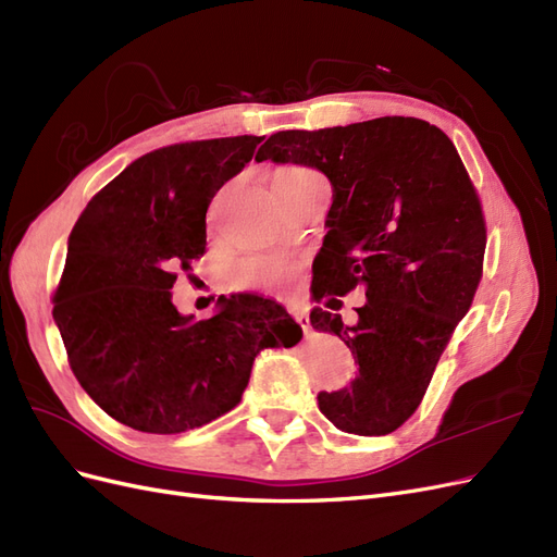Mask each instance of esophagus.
Returning a JSON list of instances; mask_svg holds the SVG:
<instances>
[{
  "label": "esophagus",
  "instance_id": "34e87169",
  "mask_svg": "<svg viewBox=\"0 0 557 557\" xmlns=\"http://www.w3.org/2000/svg\"><path fill=\"white\" fill-rule=\"evenodd\" d=\"M290 315L297 320L299 327L305 330V334H309V327H311V323H309V313H307V309L295 307V309H290Z\"/></svg>",
  "mask_w": 557,
  "mask_h": 557
}]
</instances>
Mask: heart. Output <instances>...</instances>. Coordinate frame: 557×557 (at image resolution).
Masks as SVG:
<instances>
[{
  "label": "heart",
  "mask_w": 557,
  "mask_h": 557,
  "mask_svg": "<svg viewBox=\"0 0 557 557\" xmlns=\"http://www.w3.org/2000/svg\"><path fill=\"white\" fill-rule=\"evenodd\" d=\"M327 183L325 176L305 164H293L274 181L276 197H288L307 190L309 185ZM297 264L281 256H250L239 260L232 269V283L244 290H285L295 278Z\"/></svg>",
  "instance_id": "1"
}]
</instances>
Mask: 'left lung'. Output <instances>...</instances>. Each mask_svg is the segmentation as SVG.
<instances>
[{
	"instance_id": "1",
	"label": "left lung",
	"mask_w": 557,
	"mask_h": 557,
	"mask_svg": "<svg viewBox=\"0 0 557 557\" xmlns=\"http://www.w3.org/2000/svg\"><path fill=\"white\" fill-rule=\"evenodd\" d=\"M258 162L323 172L334 199L313 262L315 301L362 288L358 325L311 311V325L350 348L358 376L318 407L350 434H391L416 413L483 276L485 218L446 134L420 117L383 115L325 129L276 132ZM332 309V307H330Z\"/></svg>"
}]
</instances>
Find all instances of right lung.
<instances>
[{
    "label": "right lung",
    "mask_w": 557,
    "mask_h": 557,
    "mask_svg": "<svg viewBox=\"0 0 557 557\" xmlns=\"http://www.w3.org/2000/svg\"><path fill=\"white\" fill-rule=\"evenodd\" d=\"M264 137L172 144L134 160L83 209L70 234L53 318L81 387L117 423L178 434L242 401L262 348L301 330L272 299H218L211 318L172 305L207 252V209Z\"/></svg>",
    "instance_id": "add662e5"
}]
</instances>
